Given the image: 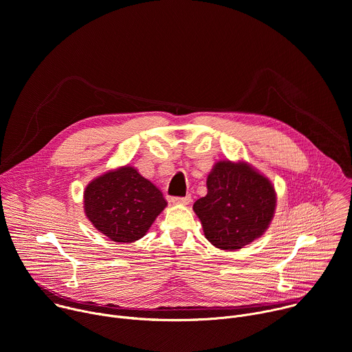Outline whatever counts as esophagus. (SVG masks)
Returning <instances> with one entry per match:
<instances>
[{
    "label": "esophagus",
    "instance_id": "1",
    "mask_svg": "<svg viewBox=\"0 0 352 352\" xmlns=\"http://www.w3.org/2000/svg\"><path fill=\"white\" fill-rule=\"evenodd\" d=\"M190 201V196L186 195V196H174L173 197V203L174 204H188Z\"/></svg>",
    "mask_w": 352,
    "mask_h": 352
}]
</instances>
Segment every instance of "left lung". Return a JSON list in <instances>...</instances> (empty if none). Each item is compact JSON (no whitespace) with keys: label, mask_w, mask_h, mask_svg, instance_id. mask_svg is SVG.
Returning a JSON list of instances; mask_svg holds the SVG:
<instances>
[{"label":"left lung","mask_w":352,"mask_h":352,"mask_svg":"<svg viewBox=\"0 0 352 352\" xmlns=\"http://www.w3.org/2000/svg\"><path fill=\"white\" fill-rule=\"evenodd\" d=\"M272 184L248 164L219 162L207 178V195L193 210L208 242L222 250H238L260 238L275 211Z\"/></svg>","instance_id":"8db88e82"}]
</instances>
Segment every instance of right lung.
Listing matches in <instances>:
<instances>
[{"mask_svg":"<svg viewBox=\"0 0 352 352\" xmlns=\"http://www.w3.org/2000/svg\"><path fill=\"white\" fill-rule=\"evenodd\" d=\"M166 206L163 193L133 167L106 173L84 192L88 219L120 243L141 239Z\"/></svg>","mask_w":352,"mask_h":352,"instance_id":"right-lung-1","label":"right lung"}]
</instances>
